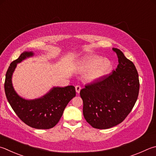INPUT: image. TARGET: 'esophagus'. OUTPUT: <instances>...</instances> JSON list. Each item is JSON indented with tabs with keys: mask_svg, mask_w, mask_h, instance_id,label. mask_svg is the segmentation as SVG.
<instances>
[{
	"mask_svg": "<svg viewBox=\"0 0 156 156\" xmlns=\"http://www.w3.org/2000/svg\"><path fill=\"white\" fill-rule=\"evenodd\" d=\"M75 88H76V93H80V90H81V87H80V86H79V85H76Z\"/></svg>",
	"mask_w": 156,
	"mask_h": 156,
	"instance_id": "34e87169",
	"label": "esophagus"
}]
</instances>
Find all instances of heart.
<instances>
[{
    "mask_svg": "<svg viewBox=\"0 0 156 156\" xmlns=\"http://www.w3.org/2000/svg\"><path fill=\"white\" fill-rule=\"evenodd\" d=\"M112 64L108 59L93 56L85 59L81 64V69L88 71L85 78L89 82H95L107 75L111 69Z\"/></svg>",
    "mask_w": 156,
    "mask_h": 156,
    "instance_id": "1",
    "label": "heart"
}]
</instances>
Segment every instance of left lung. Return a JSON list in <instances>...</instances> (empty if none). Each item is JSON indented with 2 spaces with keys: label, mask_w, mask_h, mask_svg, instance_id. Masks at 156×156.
I'll return each instance as SVG.
<instances>
[{
  "label": "left lung",
  "mask_w": 156,
  "mask_h": 156,
  "mask_svg": "<svg viewBox=\"0 0 156 156\" xmlns=\"http://www.w3.org/2000/svg\"><path fill=\"white\" fill-rule=\"evenodd\" d=\"M119 64L112 73L81 89L83 115L94 128L108 129L121 123L132 111L139 93L134 64L117 48H112Z\"/></svg>",
  "instance_id": "8db88e82"
}]
</instances>
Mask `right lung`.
Returning a JSON list of instances; mask_svg holds the SVG:
<instances>
[{"label":"right lung","instance_id":"obj_1","mask_svg":"<svg viewBox=\"0 0 156 156\" xmlns=\"http://www.w3.org/2000/svg\"><path fill=\"white\" fill-rule=\"evenodd\" d=\"M33 55V52H24L10 64L5 76V95L14 112L24 123L33 128L47 129L57 124L67 104L76 96V90L72 85L53 87L43 97L31 100L19 96L13 87V73L17 64Z\"/></svg>","mask_w":156,"mask_h":156}]
</instances>
